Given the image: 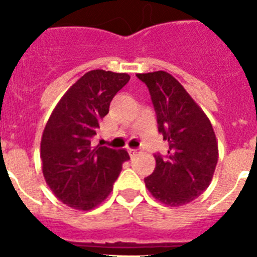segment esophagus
I'll list each match as a JSON object with an SVG mask.
<instances>
[{
	"mask_svg": "<svg viewBox=\"0 0 257 257\" xmlns=\"http://www.w3.org/2000/svg\"><path fill=\"white\" fill-rule=\"evenodd\" d=\"M138 153H139V152H138V149L128 148V154H130V157H135Z\"/></svg>",
	"mask_w": 257,
	"mask_h": 257,
	"instance_id": "esophagus-1",
	"label": "esophagus"
}]
</instances>
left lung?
I'll return each mask as SVG.
<instances>
[{
    "label": "left lung",
    "mask_w": 257,
    "mask_h": 257,
    "mask_svg": "<svg viewBox=\"0 0 257 257\" xmlns=\"http://www.w3.org/2000/svg\"><path fill=\"white\" fill-rule=\"evenodd\" d=\"M147 85L158 133L169 143L157 153L156 169L145 178L152 196L171 207L196 199L207 189L217 163V143L207 115L185 88L163 70L136 74Z\"/></svg>",
    "instance_id": "8db88e82"
}]
</instances>
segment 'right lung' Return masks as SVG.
<instances>
[{
	"instance_id": "obj_1",
	"label": "right lung",
	"mask_w": 257,
	"mask_h": 257,
	"mask_svg": "<svg viewBox=\"0 0 257 257\" xmlns=\"http://www.w3.org/2000/svg\"><path fill=\"white\" fill-rule=\"evenodd\" d=\"M128 81L126 73L90 70L50 115L41 140L42 172L52 193L69 207L86 211L101 203L122 163L130 160L124 149L91 144L110 101Z\"/></svg>"
}]
</instances>
